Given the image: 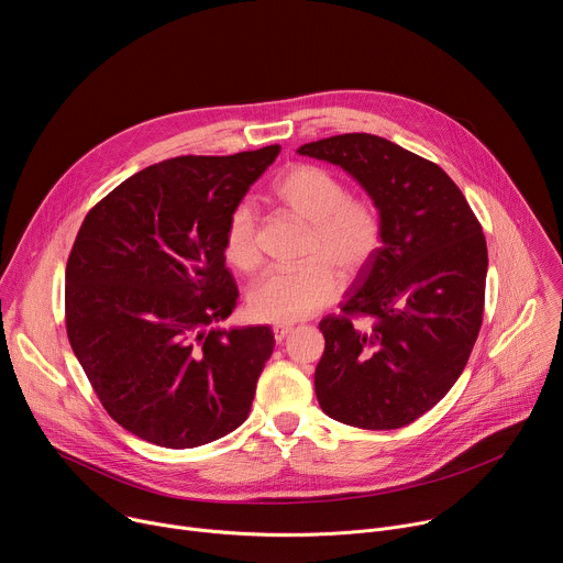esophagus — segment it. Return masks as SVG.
Instances as JSON below:
<instances>
[{
  "instance_id": "1",
  "label": "esophagus",
  "mask_w": 563,
  "mask_h": 563,
  "mask_svg": "<svg viewBox=\"0 0 563 563\" xmlns=\"http://www.w3.org/2000/svg\"><path fill=\"white\" fill-rule=\"evenodd\" d=\"M291 332H294V325H287V323L274 325V339H276V343H283Z\"/></svg>"
}]
</instances>
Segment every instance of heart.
Here are the masks:
<instances>
[{
	"mask_svg": "<svg viewBox=\"0 0 563 563\" xmlns=\"http://www.w3.org/2000/svg\"><path fill=\"white\" fill-rule=\"evenodd\" d=\"M274 198L309 224L305 258L294 269L267 272L250 291V313L263 323H296L328 307L341 291V278L358 276L376 256L383 240L378 207L350 196L347 185L316 165L289 167L274 185ZM222 254L240 272L263 263L258 218L250 202H238L222 229Z\"/></svg>",
	"mask_w": 563,
	"mask_h": 563,
	"instance_id": "obj_1",
	"label": "heart"
}]
</instances>
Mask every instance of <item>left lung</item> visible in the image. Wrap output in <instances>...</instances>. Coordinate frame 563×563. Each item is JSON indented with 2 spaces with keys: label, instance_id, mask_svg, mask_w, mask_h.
Here are the masks:
<instances>
[{
  "label": "left lung",
  "instance_id": "obj_1",
  "mask_svg": "<svg viewBox=\"0 0 563 563\" xmlns=\"http://www.w3.org/2000/svg\"><path fill=\"white\" fill-rule=\"evenodd\" d=\"M298 153L352 174L383 218L376 256L318 325V404L352 428L410 426L456 383L484 323L486 235L439 165L385 137L332 135Z\"/></svg>",
  "mask_w": 563,
  "mask_h": 563
}]
</instances>
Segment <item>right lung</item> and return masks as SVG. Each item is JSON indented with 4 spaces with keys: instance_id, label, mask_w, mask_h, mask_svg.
<instances>
[{
    "instance_id": "obj_1",
    "label": "right lung",
    "mask_w": 563,
    "mask_h": 563,
    "mask_svg": "<svg viewBox=\"0 0 563 563\" xmlns=\"http://www.w3.org/2000/svg\"><path fill=\"white\" fill-rule=\"evenodd\" d=\"M280 153L180 155L118 185L66 263L68 343L109 417L163 448H198L250 417L267 325L218 330L238 302L222 229Z\"/></svg>"
}]
</instances>
